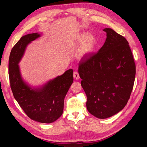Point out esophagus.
I'll return each mask as SVG.
<instances>
[{
  "instance_id": "esophagus-1",
  "label": "esophagus",
  "mask_w": 147,
  "mask_h": 147,
  "mask_svg": "<svg viewBox=\"0 0 147 147\" xmlns=\"http://www.w3.org/2000/svg\"><path fill=\"white\" fill-rule=\"evenodd\" d=\"M73 75H74V78L75 79L78 80V79L80 78V75H79V74H78V72H74Z\"/></svg>"
}]
</instances>
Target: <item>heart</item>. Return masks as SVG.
Masks as SVG:
<instances>
[{
  "label": "heart",
  "mask_w": 147,
  "mask_h": 147,
  "mask_svg": "<svg viewBox=\"0 0 147 147\" xmlns=\"http://www.w3.org/2000/svg\"><path fill=\"white\" fill-rule=\"evenodd\" d=\"M77 40L81 42L78 48V55L80 56H84L91 53L96 45V38L91 34H87L85 35L82 34L78 36Z\"/></svg>",
  "instance_id": "1"
}]
</instances>
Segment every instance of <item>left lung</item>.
<instances>
[{"label":"left lung","mask_w":147,"mask_h":147,"mask_svg":"<svg viewBox=\"0 0 147 147\" xmlns=\"http://www.w3.org/2000/svg\"><path fill=\"white\" fill-rule=\"evenodd\" d=\"M105 42L96 53L80 61L81 85L87 96L91 115L104 119L120 112L127 104L134 86L136 64L127 40L105 28Z\"/></svg>","instance_id":"8db88e82"}]
</instances>
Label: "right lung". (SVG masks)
<instances>
[{
    "label": "right lung",
    "mask_w": 147,
    "mask_h": 147,
    "mask_svg": "<svg viewBox=\"0 0 147 147\" xmlns=\"http://www.w3.org/2000/svg\"><path fill=\"white\" fill-rule=\"evenodd\" d=\"M40 36L38 33L26 35L13 47L9 57L8 75L13 96L25 113L34 121L51 123L63 114L65 96L74 81L73 70L65 71L40 88L32 89L23 80L18 63L26 47Z\"/></svg>",
    "instance_id": "1"
}]
</instances>
